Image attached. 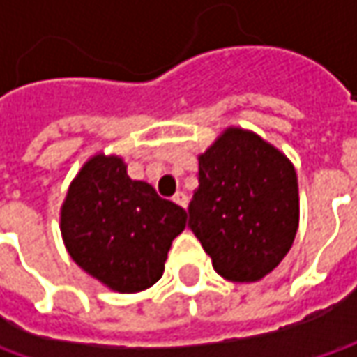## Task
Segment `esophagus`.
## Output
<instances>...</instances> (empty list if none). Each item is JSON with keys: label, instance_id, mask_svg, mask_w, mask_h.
<instances>
[{"label": "esophagus", "instance_id": "34e87169", "mask_svg": "<svg viewBox=\"0 0 357 357\" xmlns=\"http://www.w3.org/2000/svg\"><path fill=\"white\" fill-rule=\"evenodd\" d=\"M172 202H176L178 206L186 208V195H185V192H176V195L172 197Z\"/></svg>", "mask_w": 357, "mask_h": 357}]
</instances>
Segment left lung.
Segmentation results:
<instances>
[{"mask_svg":"<svg viewBox=\"0 0 357 357\" xmlns=\"http://www.w3.org/2000/svg\"><path fill=\"white\" fill-rule=\"evenodd\" d=\"M300 216L298 178L278 149L244 129L225 130L199 157L188 228L232 282H256L282 262Z\"/></svg>","mask_w":357,"mask_h":357,"instance_id":"obj_1","label":"left lung"}]
</instances>
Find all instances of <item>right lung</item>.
I'll list each match as a JSON object with an SVG mask.
<instances>
[{
	"label": "right lung",
	"mask_w": 357,
	"mask_h": 357,
	"mask_svg": "<svg viewBox=\"0 0 357 357\" xmlns=\"http://www.w3.org/2000/svg\"><path fill=\"white\" fill-rule=\"evenodd\" d=\"M186 211L143 181H130L119 157H93L69 186L61 208L67 252L111 290L141 292L162 276Z\"/></svg>",
	"instance_id": "right-lung-1"
}]
</instances>
